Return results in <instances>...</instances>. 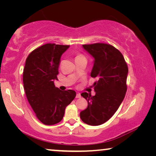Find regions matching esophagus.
Instances as JSON below:
<instances>
[{
	"label": "esophagus",
	"mask_w": 156,
	"mask_h": 156,
	"mask_svg": "<svg viewBox=\"0 0 156 156\" xmlns=\"http://www.w3.org/2000/svg\"><path fill=\"white\" fill-rule=\"evenodd\" d=\"M76 98H81V95L80 93H77V94H76Z\"/></svg>",
	"instance_id": "esophagus-1"
}]
</instances>
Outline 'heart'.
<instances>
[{
  "label": "heart",
  "instance_id": "obj_1",
  "mask_svg": "<svg viewBox=\"0 0 156 156\" xmlns=\"http://www.w3.org/2000/svg\"><path fill=\"white\" fill-rule=\"evenodd\" d=\"M80 57H83V56H82V55H78V56H76V58H80Z\"/></svg>",
  "mask_w": 156,
  "mask_h": 156
}]
</instances>
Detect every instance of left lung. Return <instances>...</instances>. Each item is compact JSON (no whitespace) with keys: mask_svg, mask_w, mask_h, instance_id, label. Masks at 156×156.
I'll use <instances>...</instances> for the list:
<instances>
[{"mask_svg":"<svg viewBox=\"0 0 156 156\" xmlns=\"http://www.w3.org/2000/svg\"><path fill=\"white\" fill-rule=\"evenodd\" d=\"M83 47L94 58L91 76L98 80L94 84L95 96L81 94L88 107L80 116L84 123L98 126L109 120L122 103L126 91L128 67L120 51L111 44L94 43L83 44Z\"/></svg>","mask_w":156,"mask_h":156,"instance_id":"obj_1","label":"left lung"}]
</instances>
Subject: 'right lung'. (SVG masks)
Masks as SVG:
<instances>
[{"label": "right lung", "mask_w": 156, "mask_h": 156, "mask_svg": "<svg viewBox=\"0 0 156 156\" xmlns=\"http://www.w3.org/2000/svg\"><path fill=\"white\" fill-rule=\"evenodd\" d=\"M69 45L45 44L31 51L25 61L23 81L29 103L42 123L52 125L62 120L65 108L75 98V91H61L58 80L60 57Z\"/></svg>", "instance_id": "add662e5"}]
</instances>
